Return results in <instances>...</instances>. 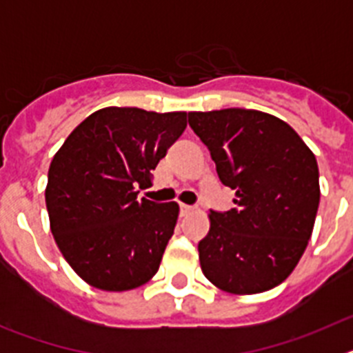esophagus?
Wrapping results in <instances>:
<instances>
[{"label": "esophagus", "mask_w": 353, "mask_h": 353, "mask_svg": "<svg viewBox=\"0 0 353 353\" xmlns=\"http://www.w3.org/2000/svg\"><path fill=\"white\" fill-rule=\"evenodd\" d=\"M192 210H194V208L189 207V205H180V214L182 215H189Z\"/></svg>", "instance_id": "34e87169"}]
</instances>
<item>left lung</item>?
<instances>
[{
	"label": "left lung",
	"mask_w": 353,
	"mask_h": 353,
	"mask_svg": "<svg viewBox=\"0 0 353 353\" xmlns=\"http://www.w3.org/2000/svg\"><path fill=\"white\" fill-rule=\"evenodd\" d=\"M236 208L210 212L198 244L205 277L235 295L281 285L307 248L320 203L318 164L295 130L256 109L189 113Z\"/></svg>",
	"instance_id": "obj_1"
}]
</instances>
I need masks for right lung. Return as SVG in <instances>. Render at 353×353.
<instances>
[{
    "label": "right lung",
    "mask_w": 353,
    "mask_h": 353,
    "mask_svg": "<svg viewBox=\"0 0 353 353\" xmlns=\"http://www.w3.org/2000/svg\"><path fill=\"white\" fill-rule=\"evenodd\" d=\"M187 113L104 108L81 121L52 157L46 187L51 232L74 272L105 292L148 283L179 219V205L138 199L182 136Z\"/></svg>",
    "instance_id": "add662e5"
}]
</instances>
